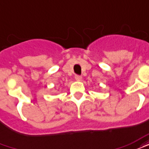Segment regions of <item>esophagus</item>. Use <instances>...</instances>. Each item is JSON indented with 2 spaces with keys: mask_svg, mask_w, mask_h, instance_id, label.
Here are the masks:
<instances>
[{
  "mask_svg": "<svg viewBox=\"0 0 149 149\" xmlns=\"http://www.w3.org/2000/svg\"><path fill=\"white\" fill-rule=\"evenodd\" d=\"M75 80H77V81H80V80H82V77L79 76V75H76L75 76Z\"/></svg>",
  "mask_w": 149,
  "mask_h": 149,
  "instance_id": "obj_1",
  "label": "esophagus"
}]
</instances>
